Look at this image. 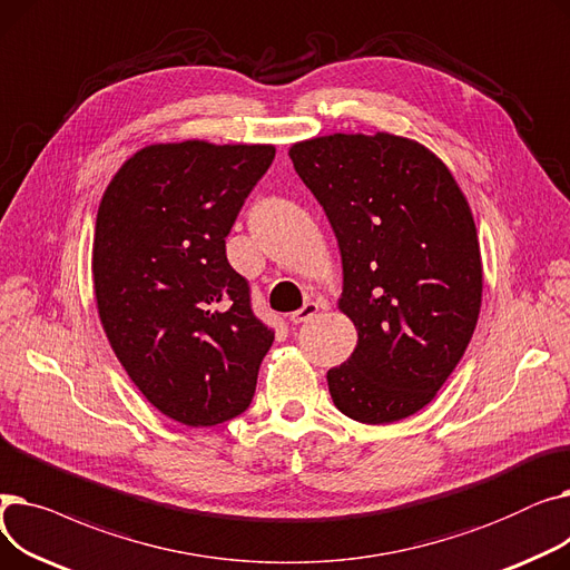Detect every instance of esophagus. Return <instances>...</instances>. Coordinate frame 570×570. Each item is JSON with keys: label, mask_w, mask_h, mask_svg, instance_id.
<instances>
[{"label": "esophagus", "mask_w": 570, "mask_h": 570, "mask_svg": "<svg viewBox=\"0 0 570 570\" xmlns=\"http://www.w3.org/2000/svg\"><path fill=\"white\" fill-rule=\"evenodd\" d=\"M316 312H318V305H316V303H305L301 309L291 314V323H295V325L307 323L309 318L316 316Z\"/></svg>", "instance_id": "34e87169"}]
</instances>
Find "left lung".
<instances>
[{
	"label": "left lung",
	"instance_id": "left-lung-1",
	"mask_svg": "<svg viewBox=\"0 0 570 570\" xmlns=\"http://www.w3.org/2000/svg\"><path fill=\"white\" fill-rule=\"evenodd\" d=\"M342 254L340 309L357 344L327 372L335 406L385 425L428 406L471 342L483 297L471 207L417 140L379 131L291 145Z\"/></svg>",
	"mask_w": 570,
	"mask_h": 570
}]
</instances>
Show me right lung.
I'll list each match as a JSON object with an SVG mask.
<instances>
[{
	"label": "right lung",
	"instance_id": "right-lung-1",
	"mask_svg": "<svg viewBox=\"0 0 570 570\" xmlns=\"http://www.w3.org/2000/svg\"><path fill=\"white\" fill-rule=\"evenodd\" d=\"M273 145H147L104 191L92 277L104 333L147 402L189 428L243 413L273 346L226 258Z\"/></svg>",
	"mask_w": 570,
	"mask_h": 570
}]
</instances>
